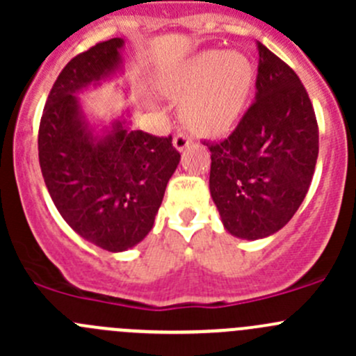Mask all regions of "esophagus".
Returning <instances> with one entry per match:
<instances>
[{
	"label": "esophagus",
	"mask_w": 356,
	"mask_h": 356,
	"mask_svg": "<svg viewBox=\"0 0 356 356\" xmlns=\"http://www.w3.org/2000/svg\"><path fill=\"white\" fill-rule=\"evenodd\" d=\"M189 145H191V138H189L186 132H177V134L174 136V146L179 152H184Z\"/></svg>",
	"instance_id": "obj_1"
}]
</instances>
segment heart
Masks as SVG:
<instances>
[{
	"label": "heart",
	"instance_id": "obj_1",
	"mask_svg": "<svg viewBox=\"0 0 356 356\" xmlns=\"http://www.w3.org/2000/svg\"><path fill=\"white\" fill-rule=\"evenodd\" d=\"M253 68L236 51H207L186 63L168 82L167 95L187 99L184 118L203 134H222L241 115L250 95Z\"/></svg>",
	"mask_w": 356,
	"mask_h": 356
}]
</instances>
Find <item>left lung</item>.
<instances>
[{
    "label": "left lung",
    "mask_w": 356,
    "mask_h": 356,
    "mask_svg": "<svg viewBox=\"0 0 356 356\" xmlns=\"http://www.w3.org/2000/svg\"><path fill=\"white\" fill-rule=\"evenodd\" d=\"M254 102L211 152L210 193L224 227L241 239L274 234L293 218L310 188L318 125L296 72L261 42Z\"/></svg>",
    "instance_id": "1"
}]
</instances>
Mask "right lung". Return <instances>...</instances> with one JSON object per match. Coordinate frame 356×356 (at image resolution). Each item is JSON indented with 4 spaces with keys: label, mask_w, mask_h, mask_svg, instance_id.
Returning a JSON list of instances; mask_svg holds the SVG:
<instances>
[{
    "label": "right lung",
    "mask_w": 356,
    "mask_h": 356,
    "mask_svg": "<svg viewBox=\"0 0 356 356\" xmlns=\"http://www.w3.org/2000/svg\"><path fill=\"white\" fill-rule=\"evenodd\" d=\"M120 38L79 53L56 77L39 124L42 177L63 220L89 243L117 253L146 238L181 153L172 136L129 131L115 122L103 139L84 122L74 92L120 63Z\"/></svg>",
    "instance_id": "1"
}]
</instances>
